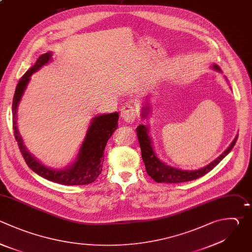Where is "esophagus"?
I'll list each match as a JSON object with an SVG mask.
<instances>
[{
  "label": "esophagus",
  "mask_w": 252,
  "mask_h": 252,
  "mask_svg": "<svg viewBox=\"0 0 252 252\" xmlns=\"http://www.w3.org/2000/svg\"><path fill=\"white\" fill-rule=\"evenodd\" d=\"M120 116H121V118H122L126 123L131 124V123H133V122L135 121L137 114H136V111H135L134 107H133L132 105L127 104V105L123 106V108L121 109Z\"/></svg>",
  "instance_id": "esophagus-1"
}]
</instances>
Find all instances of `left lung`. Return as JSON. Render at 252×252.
I'll return each mask as SVG.
<instances>
[{"label":"left lung","mask_w":252,"mask_h":252,"mask_svg":"<svg viewBox=\"0 0 252 252\" xmlns=\"http://www.w3.org/2000/svg\"><path fill=\"white\" fill-rule=\"evenodd\" d=\"M213 68L216 71L221 72L219 66L217 65H214ZM150 108H151L150 104L147 103L146 106L143 108L142 117L144 118L147 117V115L150 112ZM136 131H137V136H138V140H139V144L142 152V158L145 163L147 173L156 182H164V183H179V182L191 181L210 172L231 151L237 139V137H235L232 143L229 145V147L220 157H218L214 161L204 166L203 168L197 169V170H182L179 168L166 165L157 157V154L155 153V150L152 145L151 137L149 136V126L141 124L137 127Z\"/></svg>","instance_id":"obj_1"}]
</instances>
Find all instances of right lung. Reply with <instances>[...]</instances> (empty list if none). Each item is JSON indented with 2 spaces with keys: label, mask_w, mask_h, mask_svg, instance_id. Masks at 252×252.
<instances>
[{
  "label": "right lung",
  "mask_w": 252,
  "mask_h": 252,
  "mask_svg": "<svg viewBox=\"0 0 252 252\" xmlns=\"http://www.w3.org/2000/svg\"><path fill=\"white\" fill-rule=\"evenodd\" d=\"M52 57V52L41 55L36 63L21 78L13 99V128L15 138L18 142L20 151L29 165L38 175L64 185H86L93 183L101 173L104 159V149L107 141L117 129L118 112L110 114H101L93 118V121L86 134L79 151L78 157L71 165L64 169H52L39 162L26 148L22 136L17 126L18 105L22 99L25 90L33 73L37 72L42 66L46 65Z\"/></svg>",
  "instance_id": "right-lung-1"
}]
</instances>
